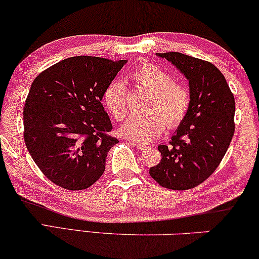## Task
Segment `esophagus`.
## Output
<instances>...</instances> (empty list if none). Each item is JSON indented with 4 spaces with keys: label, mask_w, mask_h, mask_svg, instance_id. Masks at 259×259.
<instances>
[{
    "label": "esophagus",
    "mask_w": 259,
    "mask_h": 259,
    "mask_svg": "<svg viewBox=\"0 0 259 259\" xmlns=\"http://www.w3.org/2000/svg\"><path fill=\"white\" fill-rule=\"evenodd\" d=\"M135 148H136L137 150H140V151H142V150H145L148 146L144 145V144H141V143H134Z\"/></svg>",
    "instance_id": "1"
}]
</instances>
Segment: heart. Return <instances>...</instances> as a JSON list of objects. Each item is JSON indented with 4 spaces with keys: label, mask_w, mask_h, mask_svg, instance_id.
<instances>
[{
    "label": "heart",
    "mask_w": 259,
    "mask_h": 259,
    "mask_svg": "<svg viewBox=\"0 0 259 259\" xmlns=\"http://www.w3.org/2000/svg\"><path fill=\"white\" fill-rule=\"evenodd\" d=\"M130 78L138 87L151 93L146 114H134L119 128L123 137L138 143H149L166 128L175 129L187 117L192 96L186 84L176 82L164 68L152 63L142 64L131 72ZM128 91L123 81L113 80L108 84L103 100L114 118L123 119L128 113Z\"/></svg>",
    "instance_id": "obj_1"
}]
</instances>
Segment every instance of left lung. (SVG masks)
<instances>
[{"label":"left lung","instance_id":"1","mask_svg":"<svg viewBox=\"0 0 259 259\" xmlns=\"http://www.w3.org/2000/svg\"><path fill=\"white\" fill-rule=\"evenodd\" d=\"M186 76L192 103L168 145H159L160 163L150 176L173 191L191 190L209 178L235 133V99L225 75L209 61L179 52L157 53Z\"/></svg>","mask_w":259,"mask_h":259}]
</instances>
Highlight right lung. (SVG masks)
Wrapping results in <instances>:
<instances>
[{
	"instance_id": "add662e5",
	"label": "right lung",
	"mask_w": 259,
	"mask_h": 259,
	"mask_svg": "<svg viewBox=\"0 0 259 259\" xmlns=\"http://www.w3.org/2000/svg\"><path fill=\"white\" fill-rule=\"evenodd\" d=\"M126 60L76 56L33 80L23 111L24 142L34 163L57 186L91 187L118 140L101 100Z\"/></svg>"
}]
</instances>
